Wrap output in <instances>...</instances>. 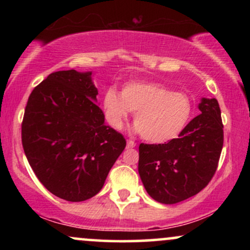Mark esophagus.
I'll return each mask as SVG.
<instances>
[{
    "mask_svg": "<svg viewBox=\"0 0 250 250\" xmlns=\"http://www.w3.org/2000/svg\"><path fill=\"white\" fill-rule=\"evenodd\" d=\"M135 146H136V143H135L133 140H128V141H127V147L128 148H134Z\"/></svg>",
    "mask_w": 250,
    "mask_h": 250,
    "instance_id": "esophagus-1",
    "label": "esophagus"
}]
</instances>
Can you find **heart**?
Masks as SVG:
<instances>
[{
	"label": "heart",
	"mask_w": 250,
	"mask_h": 250,
	"mask_svg": "<svg viewBox=\"0 0 250 250\" xmlns=\"http://www.w3.org/2000/svg\"><path fill=\"white\" fill-rule=\"evenodd\" d=\"M105 121L121 129L134 111L135 129L143 140L166 143L176 139L191 114V101L182 91H170L160 83L134 81L123 85L121 94L109 88L102 99Z\"/></svg>",
	"instance_id": "heart-1"
}]
</instances>
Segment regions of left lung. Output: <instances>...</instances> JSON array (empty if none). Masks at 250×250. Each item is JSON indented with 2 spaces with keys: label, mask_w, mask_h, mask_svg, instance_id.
<instances>
[{
  "label": "left lung",
  "mask_w": 250,
  "mask_h": 250,
  "mask_svg": "<svg viewBox=\"0 0 250 250\" xmlns=\"http://www.w3.org/2000/svg\"><path fill=\"white\" fill-rule=\"evenodd\" d=\"M200 115L179 139L139 147V174L155 201L174 205L200 193L213 179L223 147V125L216 99L201 100Z\"/></svg>",
  "instance_id": "obj_1"
}]
</instances>
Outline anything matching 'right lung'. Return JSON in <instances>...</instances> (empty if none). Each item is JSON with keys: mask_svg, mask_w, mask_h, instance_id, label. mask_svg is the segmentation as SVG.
I'll use <instances>...</instances> for the list:
<instances>
[{"mask_svg": "<svg viewBox=\"0 0 250 250\" xmlns=\"http://www.w3.org/2000/svg\"><path fill=\"white\" fill-rule=\"evenodd\" d=\"M91 71L51 73L31 91L22 121V146L31 169L51 194L70 202L101 190L125 148L104 123Z\"/></svg>", "mask_w": 250, "mask_h": 250, "instance_id": "obj_1", "label": "right lung"}]
</instances>
